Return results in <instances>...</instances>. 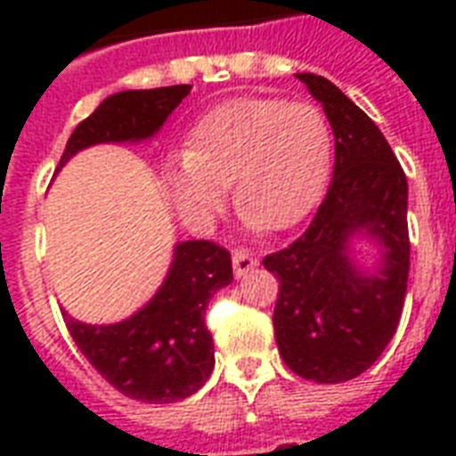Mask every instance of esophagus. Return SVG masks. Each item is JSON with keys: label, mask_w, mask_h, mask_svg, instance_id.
I'll use <instances>...</instances> for the list:
<instances>
[{"label": "esophagus", "mask_w": 456, "mask_h": 456, "mask_svg": "<svg viewBox=\"0 0 456 456\" xmlns=\"http://www.w3.org/2000/svg\"><path fill=\"white\" fill-rule=\"evenodd\" d=\"M232 263H234V274L239 279L246 277L250 270H256L257 265H260V260H257L250 250L246 248H236L234 253H232Z\"/></svg>", "instance_id": "esophagus-1"}]
</instances>
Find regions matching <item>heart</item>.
<instances>
[{
	"instance_id": "1",
	"label": "heart",
	"mask_w": 456,
	"mask_h": 456,
	"mask_svg": "<svg viewBox=\"0 0 456 456\" xmlns=\"http://www.w3.org/2000/svg\"><path fill=\"white\" fill-rule=\"evenodd\" d=\"M331 127L307 102L236 96L193 125L165 179L182 213L213 215L232 184L236 210L250 227L289 229L317 203L331 165Z\"/></svg>"
}]
</instances>
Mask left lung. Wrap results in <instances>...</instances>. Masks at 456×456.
I'll return each mask as SVG.
<instances>
[{
    "label": "left lung",
    "mask_w": 456,
    "mask_h": 456,
    "mask_svg": "<svg viewBox=\"0 0 456 456\" xmlns=\"http://www.w3.org/2000/svg\"><path fill=\"white\" fill-rule=\"evenodd\" d=\"M326 113L336 163L305 234L263 260L279 279L274 336L291 371L317 383L350 381L393 338L410 277L407 177L374 120L322 75H296ZM357 238L379 257L364 268Z\"/></svg>",
    "instance_id": "8db88e82"
}]
</instances>
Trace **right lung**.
Wrapping results in <instances>:
<instances>
[{"label":"right lung","instance_id":"add662e5","mask_svg":"<svg viewBox=\"0 0 456 456\" xmlns=\"http://www.w3.org/2000/svg\"><path fill=\"white\" fill-rule=\"evenodd\" d=\"M191 85L127 89L106 96L66 144L59 167L94 144H139L156 137ZM232 257L213 241L175 246L170 270L144 307L116 324H85L63 310L75 346L116 390L167 404L193 395L215 367L208 300L232 284Z\"/></svg>","mask_w":456,"mask_h":456}]
</instances>
